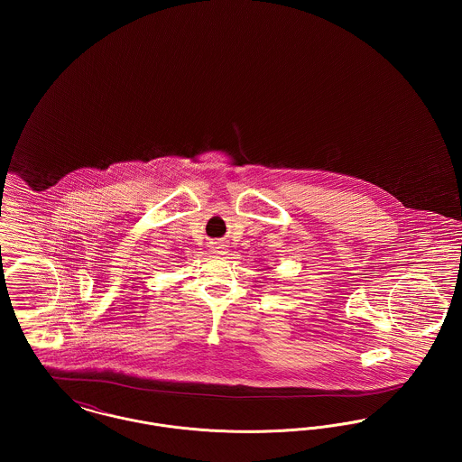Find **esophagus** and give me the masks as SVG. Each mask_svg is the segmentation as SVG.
I'll list each match as a JSON object with an SVG mask.
<instances>
[{
  "label": "esophagus",
  "mask_w": 462,
  "mask_h": 462,
  "mask_svg": "<svg viewBox=\"0 0 462 462\" xmlns=\"http://www.w3.org/2000/svg\"><path fill=\"white\" fill-rule=\"evenodd\" d=\"M213 251H215L217 254H225V244H223V242H215Z\"/></svg>",
  "instance_id": "obj_1"
}]
</instances>
